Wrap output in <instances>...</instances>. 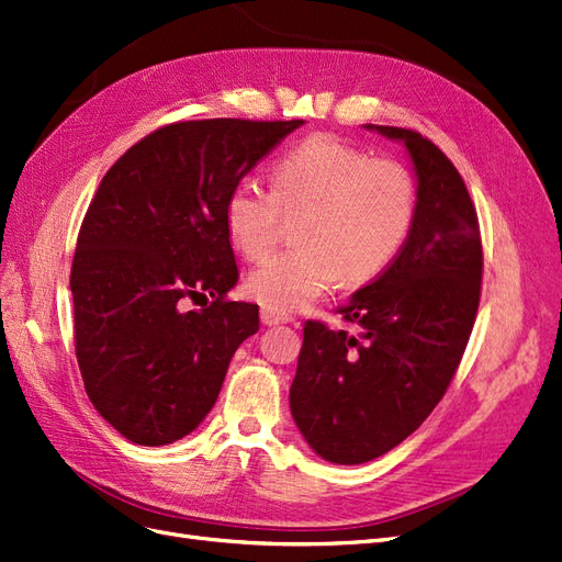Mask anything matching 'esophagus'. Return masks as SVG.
<instances>
[{
	"label": "esophagus",
	"instance_id": "34e87169",
	"mask_svg": "<svg viewBox=\"0 0 562 562\" xmlns=\"http://www.w3.org/2000/svg\"><path fill=\"white\" fill-rule=\"evenodd\" d=\"M261 322H263L266 326H276V324H289V322H294V317L282 313V310L261 307Z\"/></svg>",
	"mask_w": 562,
	"mask_h": 562
}]
</instances>
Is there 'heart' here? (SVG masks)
<instances>
[{
    "label": "heart",
    "mask_w": 562,
    "mask_h": 562,
    "mask_svg": "<svg viewBox=\"0 0 562 562\" xmlns=\"http://www.w3.org/2000/svg\"><path fill=\"white\" fill-rule=\"evenodd\" d=\"M266 190L243 178L226 196L228 236L247 259H263L280 238L282 215H303L296 249L259 263L247 289L261 305L292 310L340 282L375 280L398 257L414 217L417 182L396 159H372L334 134H317L289 150Z\"/></svg>",
    "instance_id": "heart-1"
}]
</instances>
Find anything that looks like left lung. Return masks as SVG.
<instances>
[{"label": "left lung", "instance_id": "left-lung-1", "mask_svg": "<svg viewBox=\"0 0 562 562\" xmlns=\"http://www.w3.org/2000/svg\"><path fill=\"white\" fill-rule=\"evenodd\" d=\"M403 140L417 171V217L382 273L340 307L355 334L310 319L289 403L322 459L368 463L417 430L447 393L482 296L480 220L451 159L426 136Z\"/></svg>", "mask_w": 562, "mask_h": 562}]
</instances>
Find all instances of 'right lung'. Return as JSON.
Segmentation results:
<instances>
[{"label":"right lung","mask_w":562,"mask_h":562,"mask_svg":"<svg viewBox=\"0 0 562 562\" xmlns=\"http://www.w3.org/2000/svg\"><path fill=\"white\" fill-rule=\"evenodd\" d=\"M301 124L173 122L101 178L71 263L74 342L92 405L127 440L159 447L190 435L234 351L259 330V305L226 299L238 266L224 205ZM196 297L202 307L187 308Z\"/></svg>","instance_id":"add662e5"}]
</instances>
